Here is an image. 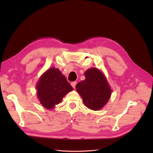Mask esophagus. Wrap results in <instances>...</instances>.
<instances>
[{
  "instance_id": "obj_1",
  "label": "esophagus",
  "mask_w": 153,
  "mask_h": 153,
  "mask_svg": "<svg viewBox=\"0 0 153 153\" xmlns=\"http://www.w3.org/2000/svg\"><path fill=\"white\" fill-rule=\"evenodd\" d=\"M71 85H72V87L74 88L76 87V84H77V82L76 81H74V82H72L71 83Z\"/></svg>"
}]
</instances>
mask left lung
I'll return each instance as SVG.
<instances>
[{"label":"left lung","instance_id":"left-lung-1","mask_svg":"<svg viewBox=\"0 0 153 153\" xmlns=\"http://www.w3.org/2000/svg\"><path fill=\"white\" fill-rule=\"evenodd\" d=\"M85 79L76 85L87 108L98 110L105 105L111 95V89L105 77L97 68H91L85 72Z\"/></svg>","mask_w":153,"mask_h":153}]
</instances>
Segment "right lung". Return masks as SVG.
I'll list each match as a JSON object with an SVG mask.
<instances>
[{
	"instance_id": "add662e5",
	"label": "right lung",
	"mask_w": 153,
	"mask_h": 153,
	"mask_svg": "<svg viewBox=\"0 0 153 153\" xmlns=\"http://www.w3.org/2000/svg\"><path fill=\"white\" fill-rule=\"evenodd\" d=\"M40 103L46 108H53L59 103L66 94L73 90L58 69L51 68L42 75L36 85Z\"/></svg>"
}]
</instances>
